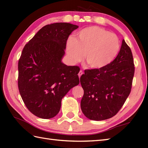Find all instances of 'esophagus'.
I'll return each mask as SVG.
<instances>
[{
  "instance_id": "esophagus-1",
  "label": "esophagus",
  "mask_w": 148,
  "mask_h": 148,
  "mask_svg": "<svg viewBox=\"0 0 148 148\" xmlns=\"http://www.w3.org/2000/svg\"><path fill=\"white\" fill-rule=\"evenodd\" d=\"M83 74V72L82 71H80L79 72V74H78V76H79V77H80L81 76V75H82Z\"/></svg>"
}]
</instances>
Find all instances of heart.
<instances>
[{"mask_svg":"<svg viewBox=\"0 0 148 148\" xmlns=\"http://www.w3.org/2000/svg\"><path fill=\"white\" fill-rule=\"evenodd\" d=\"M119 49V41L114 34L97 26L78 32L77 39L69 38L67 53L72 63L85 61L90 68L100 69L112 62Z\"/></svg>","mask_w":148,"mask_h":148,"instance_id":"1","label":"heart"}]
</instances>
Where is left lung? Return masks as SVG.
<instances>
[{
	"label": "left lung",
	"instance_id": "1",
	"mask_svg": "<svg viewBox=\"0 0 148 148\" xmlns=\"http://www.w3.org/2000/svg\"><path fill=\"white\" fill-rule=\"evenodd\" d=\"M134 72L132 53L123 39L111 64L102 69L85 70L81 76L84 90L81 108L84 116L100 121L117 114L131 92Z\"/></svg>",
	"mask_w": 148,
	"mask_h": 148
}]
</instances>
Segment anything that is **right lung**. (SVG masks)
<instances>
[{"mask_svg": "<svg viewBox=\"0 0 148 148\" xmlns=\"http://www.w3.org/2000/svg\"><path fill=\"white\" fill-rule=\"evenodd\" d=\"M77 28L69 23L47 25L24 46L18 61V89L25 105L37 117L55 116L63 97L79 83V67L61 62L68 37Z\"/></svg>", "mask_w": 148, "mask_h": 148, "instance_id": "1", "label": "right lung"}]
</instances>
